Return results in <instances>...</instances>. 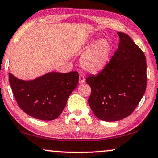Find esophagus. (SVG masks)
<instances>
[{
    "instance_id": "1",
    "label": "esophagus",
    "mask_w": 158,
    "mask_h": 158,
    "mask_svg": "<svg viewBox=\"0 0 158 158\" xmlns=\"http://www.w3.org/2000/svg\"><path fill=\"white\" fill-rule=\"evenodd\" d=\"M79 81H80V83H83V82H85V77L82 74H80Z\"/></svg>"
}]
</instances>
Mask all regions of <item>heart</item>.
Masks as SVG:
<instances>
[{"instance_id":"1","label":"heart","mask_w":158,"mask_h":158,"mask_svg":"<svg viewBox=\"0 0 158 158\" xmlns=\"http://www.w3.org/2000/svg\"><path fill=\"white\" fill-rule=\"evenodd\" d=\"M92 45L81 59L82 69L91 73H98L106 66L110 61L111 51L110 42L105 39H100L90 42Z\"/></svg>"}]
</instances>
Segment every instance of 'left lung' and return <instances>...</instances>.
I'll return each instance as SVG.
<instances>
[{"label":"left lung","mask_w":158,"mask_h":158,"mask_svg":"<svg viewBox=\"0 0 158 158\" xmlns=\"http://www.w3.org/2000/svg\"><path fill=\"white\" fill-rule=\"evenodd\" d=\"M119 44L106 66L90 75L88 103L99 119L116 121L132 114L145 92L146 61L143 51L127 34L117 32Z\"/></svg>","instance_id":"left-lung-1"}]
</instances>
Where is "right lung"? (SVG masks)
<instances>
[{"label":"right lung","instance_id":"right-lung-1","mask_svg":"<svg viewBox=\"0 0 158 158\" xmlns=\"http://www.w3.org/2000/svg\"><path fill=\"white\" fill-rule=\"evenodd\" d=\"M79 81L77 71H52L34 80L9 73V82L19 106L31 117L51 121L59 117Z\"/></svg>","mask_w":158,"mask_h":158}]
</instances>
